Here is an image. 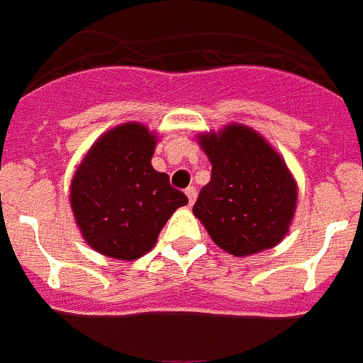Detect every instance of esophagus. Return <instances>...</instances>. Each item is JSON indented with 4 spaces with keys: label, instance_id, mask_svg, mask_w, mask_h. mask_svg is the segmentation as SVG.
Segmentation results:
<instances>
[{
    "label": "esophagus",
    "instance_id": "34e87169",
    "mask_svg": "<svg viewBox=\"0 0 363 363\" xmlns=\"http://www.w3.org/2000/svg\"><path fill=\"white\" fill-rule=\"evenodd\" d=\"M185 194H187L189 203H191V205L196 201V187H187V189H185Z\"/></svg>",
    "mask_w": 363,
    "mask_h": 363
}]
</instances>
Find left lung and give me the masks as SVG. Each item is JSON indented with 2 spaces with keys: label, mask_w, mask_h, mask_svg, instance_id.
<instances>
[{
  "label": "left lung",
  "mask_w": 363,
  "mask_h": 363,
  "mask_svg": "<svg viewBox=\"0 0 363 363\" xmlns=\"http://www.w3.org/2000/svg\"><path fill=\"white\" fill-rule=\"evenodd\" d=\"M211 182L192 213L213 242L234 256L271 249L289 233L298 189L280 154L245 125L201 134Z\"/></svg>",
  "instance_id": "left-lung-1"
}]
</instances>
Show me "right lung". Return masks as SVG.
Returning <instances> with one entry per match:
<instances>
[{"mask_svg": "<svg viewBox=\"0 0 363 363\" xmlns=\"http://www.w3.org/2000/svg\"><path fill=\"white\" fill-rule=\"evenodd\" d=\"M156 136L142 123H123L89 149L70 184V205L83 238L118 259L149 252L160 230L187 196L150 165Z\"/></svg>", "mask_w": 363, "mask_h": 363, "instance_id": "1", "label": "right lung"}]
</instances>
